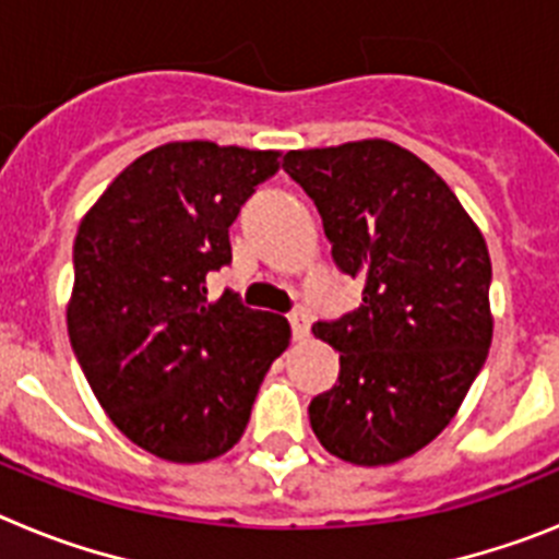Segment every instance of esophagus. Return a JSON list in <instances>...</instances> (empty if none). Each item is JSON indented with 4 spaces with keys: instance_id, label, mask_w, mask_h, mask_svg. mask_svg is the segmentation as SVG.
<instances>
[{
    "instance_id": "34e87169",
    "label": "esophagus",
    "mask_w": 559,
    "mask_h": 559,
    "mask_svg": "<svg viewBox=\"0 0 559 559\" xmlns=\"http://www.w3.org/2000/svg\"><path fill=\"white\" fill-rule=\"evenodd\" d=\"M288 322H290V330H294V338H308L310 316L305 313V310H294V313L288 316Z\"/></svg>"
}]
</instances>
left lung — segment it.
<instances>
[{"label": "left lung", "instance_id": "left-lung-1", "mask_svg": "<svg viewBox=\"0 0 559 559\" xmlns=\"http://www.w3.org/2000/svg\"><path fill=\"white\" fill-rule=\"evenodd\" d=\"M283 170L322 215L341 274L364 280L358 308L313 324L341 372L310 400V426L344 462H400L442 433L487 360V243L451 187L394 142L288 151Z\"/></svg>", "mask_w": 559, "mask_h": 559}]
</instances>
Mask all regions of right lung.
<instances>
[{"mask_svg": "<svg viewBox=\"0 0 559 559\" xmlns=\"http://www.w3.org/2000/svg\"><path fill=\"white\" fill-rule=\"evenodd\" d=\"M276 151L167 142L108 185L75 237L67 328L88 386L133 445L195 464L243 437L288 319L251 310L206 274L231 263L229 226Z\"/></svg>", "mask_w": 559, "mask_h": 559, "instance_id": "obj_1", "label": "right lung"}]
</instances>
